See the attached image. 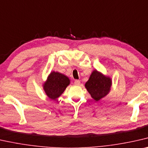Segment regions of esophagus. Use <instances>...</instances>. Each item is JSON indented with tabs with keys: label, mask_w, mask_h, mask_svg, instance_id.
Returning a JSON list of instances; mask_svg holds the SVG:
<instances>
[{
	"label": "esophagus",
	"mask_w": 148,
	"mask_h": 148,
	"mask_svg": "<svg viewBox=\"0 0 148 148\" xmlns=\"http://www.w3.org/2000/svg\"><path fill=\"white\" fill-rule=\"evenodd\" d=\"M74 84L76 85H80V81L79 80H75L74 81Z\"/></svg>",
	"instance_id": "obj_1"
}]
</instances>
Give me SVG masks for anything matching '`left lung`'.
<instances>
[{
  "instance_id": "1",
  "label": "left lung",
  "mask_w": 148,
  "mask_h": 148,
  "mask_svg": "<svg viewBox=\"0 0 148 148\" xmlns=\"http://www.w3.org/2000/svg\"><path fill=\"white\" fill-rule=\"evenodd\" d=\"M111 85V79L104 76L97 70H94L85 86L92 98L98 101L107 95Z\"/></svg>"
}]
</instances>
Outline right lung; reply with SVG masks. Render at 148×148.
I'll return each instance as SVG.
<instances>
[{
	"label": "right lung",
	"instance_id": "add662e5",
	"mask_svg": "<svg viewBox=\"0 0 148 148\" xmlns=\"http://www.w3.org/2000/svg\"><path fill=\"white\" fill-rule=\"evenodd\" d=\"M69 84L70 80L68 77L58 72H52L44 85V90L50 99L56 100L63 93Z\"/></svg>",
	"mask_w": 148,
	"mask_h": 148
}]
</instances>
